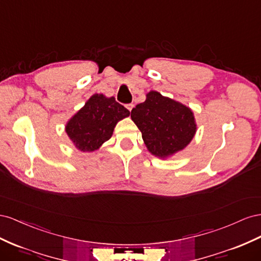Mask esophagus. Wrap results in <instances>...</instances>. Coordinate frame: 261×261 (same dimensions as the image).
<instances>
[{
	"label": "esophagus",
	"mask_w": 261,
	"mask_h": 261,
	"mask_svg": "<svg viewBox=\"0 0 261 261\" xmlns=\"http://www.w3.org/2000/svg\"><path fill=\"white\" fill-rule=\"evenodd\" d=\"M125 107H126V109H129L131 111L133 108V103H128V105H125Z\"/></svg>",
	"instance_id": "1"
}]
</instances>
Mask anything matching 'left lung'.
Listing matches in <instances>:
<instances>
[{"mask_svg":"<svg viewBox=\"0 0 261 261\" xmlns=\"http://www.w3.org/2000/svg\"><path fill=\"white\" fill-rule=\"evenodd\" d=\"M131 119L142 133L147 150L160 159L184 150L197 131L189 107L155 91L148 92L145 101L131 110Z\"/></svg>","mask_w":261,"mask_h":261,"instance_id":"1","label":"left lung"}]
</instances>
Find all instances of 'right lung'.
Segmentation results:
<instances>
[{"instance_id":"1","label":"right lung","mask_w":261,"mask_h":261,"mask_svg":"<svg viewBox=\"0 0 261 261\" xmlns=\"http://www.w3.org/2000/svg\"><path fill=\"white\" fill-rule=\"evenodd\" d=\"M129 115L115 97L94 94L66 123L65 132L80 151L94 152L111 138L118 121Z\"/></svg>"}]
</instances>
